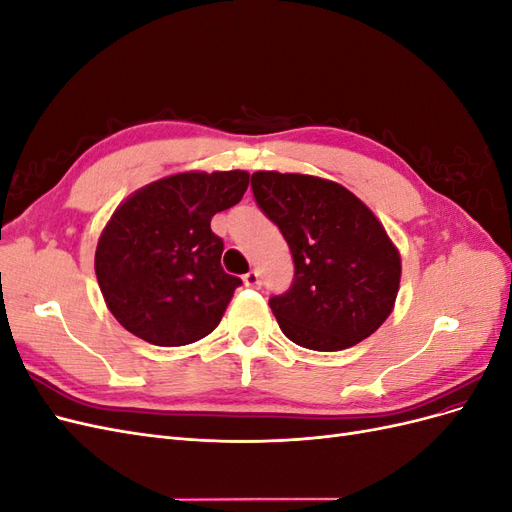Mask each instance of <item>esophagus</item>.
<instances>
[{"label":"esophagus","instance_id":"34e87169","mask_svg":"<svg viewBox=\"0 0 512 512\" xmlns=\"http://www.w3.org/2000/svg\"><path fill=\"white\" fill-rule=\"evenodd\" d=\"M243 284H245V286H250V288L260 286V275H258V271L245 273V275H243Z\"/></svg>","mask_w":512,"mask_h":512}]
</instances>
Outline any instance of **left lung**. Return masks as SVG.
I'll list each match as a JSON object with an SVG mask.
<instances>
[{"mask_svg":"<svg viewBox=\"0 0 512 512\" xmlns=\"http://www.w3.org/2000/svg\"><path fill=\"white\" fill-rule=\"evenodd\" d=\"M252 190L294 258L290 290L269 301L290 342L337 352L378 331L395 307L401 256L374 211L314 175L256 170Z\"/></svg>","mask_w":512,"mask_h":512,"instance_id":"left-lung-1","label":"left lung"}]
</instances>
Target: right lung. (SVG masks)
Here are the masks:
<instances>
[{
    "mask_svg": "<svg viewBox=\"0 0 512 512\" xmlns=\"http://www.w3.org/2000/svg\"><path fill=\"white\" fill-rule=\"evenodd\" d=\"M245 170H185L132 192L96 247L104 303L123 329L153 346H185L218 327L241 284L220 260L215 213L243 198Z\"/></svg>",
    "mask_w": 512,
    "mask_h": 512,
    "instance_id": "obj_1",
    "label": "right lung"
}]
</instances>
